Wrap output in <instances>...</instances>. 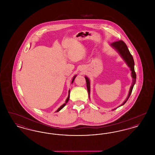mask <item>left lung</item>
Wrapping results in <instances>:
<instances>
[{
  "label": "left lung",
  "instance_id": "8db88e82",
  "mask_svg": "<svg viewBox=\"0 0 155 155\" xmlns=\"http://www.w3.org/2000/svg\"><path fill=\"white\" fill-rule=\"evenodd\" d=\"M110 46L113 48L114 49L118 54L120 55V56L122 58V59L124 60L125 63L127 64V66L130 68V70L131 71V77L133 78V82L131 84V86L130 87V91H129V93L127 97L126 98L124 102L122 103L120 106H119L118 107H120L123 105H124L126 102L128 101V98L130 97V95L132 92L133 91V87L136 82V73L135 72V70H134V59H133L132 55L131 54L130 52L129 51L127 45L125 44V43L123 41H118L117 42H113L110 44ZM85 80H86V82H87V89L88 91L89 97L90 96V91H91V84H90V81L88 78L85 76ZM117 108H115L114 109H113L112 110H116Z\"/></svg>",
  "mask_w": 155,
  "mask_h": 155
}]
</instances>
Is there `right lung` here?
I'll return each mask as SVG.
<instances>
[{
  "mask_svg": "<svg viewBox=\"0 0 155 155\" xmlns=\"http://www.w3.org/2000/svg\"><path fill=\"white\" fill-rule=\"evenodd\" d=\"M76 76H77V75H74V77H73V80H72V81H71V84H73V82H74V80H75V77H76ZM70 91L69 90V91H68V96L67 98L66 101V102H65V103H64L63 104H62V105L59 107V109H58L56 111V112H58V111H59L60 110H61V109H63V108L66 106V103L68 102V100H69V98H70Z\"/></svg>",
  "mask_w": 155,
  "mask_h": 155,
  "instance_id": "1",
  "label": "right lung"
}]
</instances>
